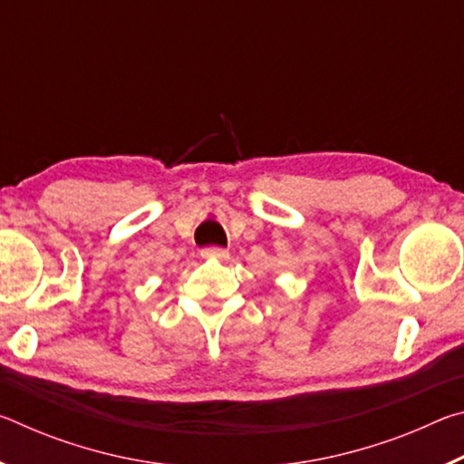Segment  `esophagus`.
<instances>
[{
	"label": "esophagus",
	"instance_id": "obj_1",
	"mask_svg": "<svg viewBox=\"0 0 464 464\" xmlns=\"http://www.w3.org/2000/svg\"><path fill=\"white\" fill-rule=\"evenodd\" d=\"M202 257H204V260L223 262V260H227V257H229V254H227V251L221 249V247H207V249H202Z\"/></svg>",
	"mask_w": 464,
	"mask_h": 464
}]
</instances>
